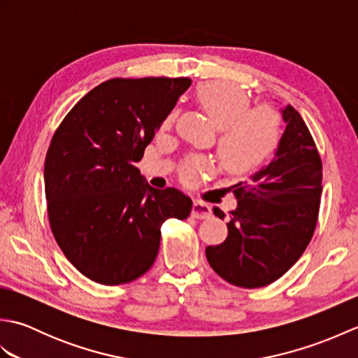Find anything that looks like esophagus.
I'll return each mask as SVG.
<instances>
[{"label": "esophagus", "instance_id": "1", "mask_svg": "<svg viewBox=\"0 0 358 358\" xmlns=\"http://www.w3.org/2000/svg\"><path fill=\"white\" fill-rule=\"evenodd\" d=\"M192 217H194V218H200V220L210 217V206H209V204H206V203L199 201V200L194 201Z\"/></svg>", "mask_w": 358, "mask_h": 358}]
</instances>
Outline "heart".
<instances>
[{
  "label": "heart",
  "mask_w": 358,
  "mask_h": 358,
  "mask_svg": "<svg viewBox=\"0 0 358 358\" xmlns=\"http://www.w3.org/2000/svg\"><path fill=\"white\" fill-rule=\"evenodd\" d=\"M201 109L220 131L217 152L227 172L241 173L263 163L275 149L281 135V115L272 106L250 108L245 90L226 81L204 83L196 90ZM173 121V113L164 120V127ZM210 171L206 158H191L181 167L185 181H194Z\"/></svg>",
  "instance_id": "obj_1"
}]
</instances>
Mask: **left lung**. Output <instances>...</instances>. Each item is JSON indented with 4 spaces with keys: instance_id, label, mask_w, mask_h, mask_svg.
Here are the masks:
<instances>
[{
    "instance_id": "left-lung-1",
    "label": "left lung",
    "mask_w": 358,
    "mask_h": 358,
    "mask_svg": "<svg viewBox=\"0 0 358 358\" xmlns=\"http://www.w3.org/2000/svg\"><path fill=\"white\" fill-rule=\"evenodd\" d=\"M285 132L272 162L234 186L237 208L227 238L206 248V258L223 280L262 287L280 278L313 238L322 196V159L313 135L292 106L281 109ZM223 220L224 214L214 208Z\"/></svg>"
}]
</instances>
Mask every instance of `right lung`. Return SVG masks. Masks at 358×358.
Here are the masks:
<instances>
[{
	"instance_id": "right-lung-1",
	"label": "right lung",
	"mask_w": 358,
	"mask_h": 358,
	"mask_svg": "<svg viewBox=\"0 0 358 358\" xmlns=\"http://www.w3.org/2000/svg\"><path fill=\"white\" fill-rule=\"evenodd\" d=\"M189 78H113L94 87L53 134L44 162L50 229L75 268L108 286L154 264L167 218L185 220L192 200L155 189L136 163L191 86Z\"/></svg>"
}]
</instances>
